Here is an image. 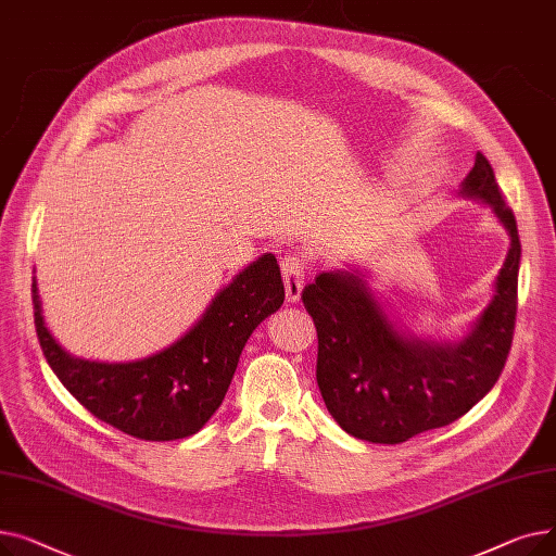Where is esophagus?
I'll use <instances>...</instances> for the list:
<instances>
[{"mask_svg": "<svg viewBox=\"0 0 556 556\" xmlns=\"http://www.w3.org/2000/svg\"><path fill=\"white\" fill-rule=\"evenodd\" d=\"M281 275H283V286H286V300L290 304H298L302 298V288H304V261L300 254H288L281 261Z\"/></svg>", "mask_w": 556, "mask_h": 556, "instance_id": "esophagus-1", "label": "esophagus"}]
</instances>
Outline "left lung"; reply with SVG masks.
Wrapping results in <instances>:
<instances>
[{
	"mask_svg": "<svg viewBox=\"0 0 556 556\" xmlns=\"http://www.w3.org/2000/svg\"><path fill=\"white\" fill-rule=\"evenodd\" d=\"M462 198L484 202L509 233L493 298L462 340L403 331L361 268L319 273L302 293L317 329V386L338 426L356 440L401 444L466 415L495 386L511 349L520 241L489 160L478 153Z\"/></svg>",
	"mask_w": 556,
	"mask_h": 556,
	"instance_id": "left-lung-1",
	"label": "left lung"
}]
</instances>
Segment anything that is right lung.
I'll return each instance as SVG.
<instances>
[{
  "label": "right lung",
  "instance_id": "add662e5",
  "mask_svg": "<svg viewBox=\"0 0 556 556\" xmlns=\"http://www.w3.org/2000/svg\"><path fill=\"white\" fill-rule=\"evenodd\" d=\"M31 293L42 354L67 392L116 430L173 442L195 434L218 410L248 338L283 304V281L275 254H261L218 290L182 338L132 363L72 356L45 323L36 277Z\"/></svg>",
  "mask_w": 556,
  "mask_h": 556
}]
</instances>
